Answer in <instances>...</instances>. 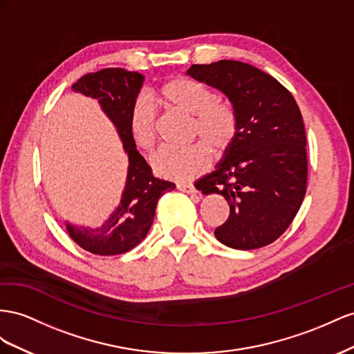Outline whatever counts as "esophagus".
Segmentation results:
<instances>
[{"label":"esophagus","instance_id":"esophagus-1","mask_svg":"<svg viewBox=\"0 0 354 354\" xmlns=\"http://www.w3.org/2000/svg\"><path fill=\"white\" fill-rule=\"evenodd\" d=\"M178 189L184 191L187 194H197V189L193 184H178Z\"/></svg>","mask_w":354,"mask_h":354}]
</instances>
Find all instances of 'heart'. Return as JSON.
<instances>
[{
	"label": "heart",
	"instance_id": "1",
	"mask_svg": "<svg viewBox=\"0 0 354 354\" xmlns=\"http://www.w3.org/2000/svg\"><path fill=\"white\" fill-rule=\"evenodd\" d=\"M158 96L166 104L194 115L193 135L203 142L187 147H163L153 156L157 175L170 179H191L209 166L207 147L222 153L228 149L239 133V117L233 105L215 100L209 86L193 78L176 77L158 88ZM129 133L135 145L151 151L157 142V111L145 97H138L129 114Z\"/></svg>",
	"mask_w": 354,
	"mask_h": 354
}]
</instances>
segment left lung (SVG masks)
<instances>
[{
    "instance_id": "8db88e82",
    "label": "left lung",
    "mask_w": 354,
    "mask_h": 354,
    "mask_svg": "<svg viewBox=\"0 0 354 354\" xmlns=\"http://www.w3.org/2000/svg\"><path fill=\"white\" fill-rule=\"evenodd\" d=\"M187 74L224 93L239 117V133L212 174L194 184L230 205L215 230L239 250L267 246L285 233L307 188V139L301 111L286 87L239 60L191 65Z\"/></svg>"
}]
</instances>
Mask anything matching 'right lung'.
I'll return each instance as SVG.
<instances>
[{
	"label": "right lung",
	"mask_w": 354,
	"mask_h": 354,
	"mask_svg": "<svg viewBox=\"0 0 354 354\" xmlns=\"http://www.w3.org/2000/svg\"><path fill=\"white\" fill-rule=\"evenodd\" d=\"M144 84V75L123 68H106L86 74L73 90L97 99L106 117L113 121L129 157L126 185L117 209L97 228L77 227L66 222L68 234L78 246L95 255H120L133 249L153 225L158 198L175 189L170 180L153 175L129 133L130 108Z\"/></svg>",
	"instance_id": "right-lung-1"
}]
</instances>
